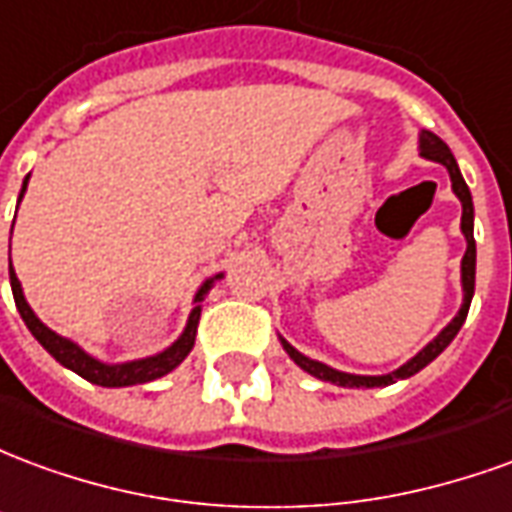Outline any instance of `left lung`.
Listing matches in <instances>:
<instances>
[{
	"instance_id": "obj_1",
	"label": "left lung",
	"mask_w": 512,
	"mask_h": 512,
	"mask_svg": "<svg viewBox=\"0 0 512 512\" xmlns=\"http://www.w3.org/2000/svg\"><path fill=\"white\" fill-rule=\"evenodd\" d=\"M419 156L428 158V161H436L441 167L450 172V183L452 191H455V197L461 200V233L466 238V252H463L461 260V288H463V301H461V310L458 315L452 318L444 329H441L433 340H430L419 354H414L408 359L406 365H400L392 373H386V376H356V373H343V370H334V367L323 365L318 359H310V356H304L301 351H296L293 345L285 340V337H279V343L285 348V354L296 362V365L304 370V373H310V376L321 378V381H329V384L337 386H348V389H359V386H365V389H373V386H389L400 381V378H411L414 373H419L422 367H428L436 356L447 348V345L455 340V334L461 332L463 321H466V315H469V304H472L474 296V268H477V246H474V205H472V191L466 186V180H463L461 169H458V161L450 153V147L441 142L439 136L433 134V131H419Z\"/></svg>"
}]
</instances>
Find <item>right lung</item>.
<instances>
[{
	"mask_svg": "<svg viewBox=\"0 0 512 512\" xmlns=\"http://www.w3.org/2000/svg\"><path fill=\"white\" fill-rule=\"evenodd\" d=\"M29 175L24 178V186H21V194H18V202L24 200V191H27ZM18 211V208H16ZM13 235V230H10ZM224 274H213L202 282L197 293H194V307L189 312V321H186V329L180 332V337L175 343L158 351L153 356H145V359H131V362H117V365H109V362H101L84 351L82 345L73 343L68 337H62L54 329H49L46 323L40 321L35 310L29 307V301L24 299V290H21V282H18L16 271H13V260H10V288H13V299H16V307L21 312V318L27 323V329L32 332V337L38 340L46 351H49L62 367L73 370L76 376L87 378L90 384L98 386H136V384H147V381H156V378L167 376L172 373L175 367L191 354L194 348V337H197V323H200V312H202V301L208 296V290L222 279Z\"/></svg>",
	"mask_w": 512,
	"mask_h": 512,
	"instance_id": "add662e5",
	"label": "right lung"
}]
</instances>
